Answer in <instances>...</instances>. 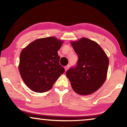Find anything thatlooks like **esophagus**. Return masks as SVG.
<instances>
[{
	"label": "esophagus",
	"mask_w": 127,
	"mask_h": 127,
	"mask_svg": "<svg viewBox=\"0 0 127 127\" xmlns=\"http://www.w3.org/2000/svg\"><path fill=\"white\" fill-rule=\"evenodd\" d=\"M69 67H70V65H66V66L64 67V69H65V72H66V71L67 70L68 68H69Z\"/></svg>",
	"instance_id": "34e87169"
}]
</instances>
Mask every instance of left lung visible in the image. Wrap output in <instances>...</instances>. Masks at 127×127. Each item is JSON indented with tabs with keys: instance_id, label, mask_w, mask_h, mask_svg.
I'll return each mask as SVG.
<instances>
[{
	"instance_id": "1",
	"label": "left lung",
	"mask_w": 127,
	"mask_h": 127,
	"mask_svg": "<svg viewBox=\"0 0 127 127\" xmlns=\"http://www.w3.org/2000/svg\"><path fill=\"white\" fill-rule=\"evenodd\" d=\"M78 55L75 67L66 72L73 90L80 95H88L98 90L105 82L109 59L95 42L83 37L71 42Z\"/></svg>"
}]
</instances>
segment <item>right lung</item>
Here are the masks:
<instances>
[{"mask_svg":"<svg viewBox=\"0 0 127 127\" xmlns=\"http://www.w3.org/2000/svg\"><path fill=\"white\" fill-rule=\"evenodd\" d=\"M63 42L55 37L40 38L22 50L19 71L22 79L32 91L40 93L49 91L64 72L58 54Z\"/></svg>","mask_w":127,"mask_h":127,"instance_id":"obj_1","label":"right lung"}]
</instances>
